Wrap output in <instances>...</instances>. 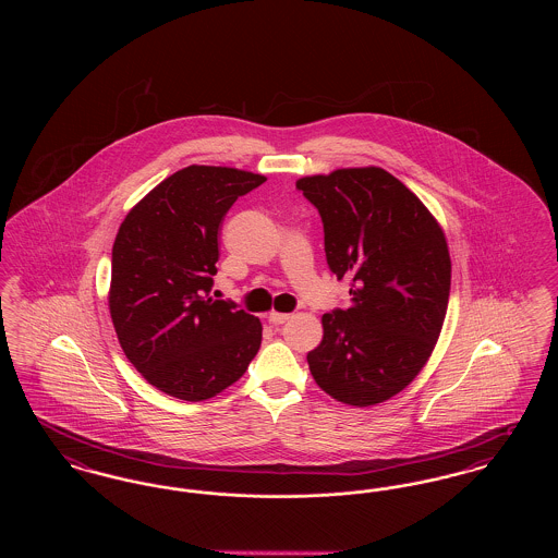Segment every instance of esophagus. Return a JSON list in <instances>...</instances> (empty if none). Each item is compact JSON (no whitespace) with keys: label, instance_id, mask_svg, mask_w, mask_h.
<instances>
[{"label":"esophagus","instance_id":"1","mask_svg":"<svg viewBox=\"0 0 558 558\" xmlns=\"http://www.w3.org/2000/svg\"><path fill=\"white\" fill-rule=\"evenodd\" d=\"M289 318H291V314H278V312H271V314L267 316L269 324H274V326H280V324H284Z\"/></svg>","mask_w":558,"mask_h":558}]
</instances>
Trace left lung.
<instances>
[{
	"label": "left lung",
	"mask_w": 558,
	"mask_h": 558,
	"mask_svg": "<svg viewBox=\"0 0 558 558\" xmlns=\"http://www.w3.org/2000/svg\"><path fill=\"white\" fill-rule=\"evenodd\" d=\"M296 187L322 217L330 271L351 284L349 307L322 316V343L307 353L312 376L349 405L393 398L423 371L446 319L444 230L380 167L301 178Z\"/></svg>",
	"instance_id": "1"
}]
</instances>
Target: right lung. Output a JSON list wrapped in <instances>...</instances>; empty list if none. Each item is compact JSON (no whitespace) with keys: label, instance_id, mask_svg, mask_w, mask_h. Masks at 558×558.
I'll return each mask as SVG.
<instances>
[{"label":"right lung","instance_id":"right-lung-1","mask_svg":"<svg viewBox=\"0 0 558 558\" xmlns=\"http://www.w3.org/2000/svg\"><path fill=\"white\" fill-rule=\"evenodd\" d=\"M264 182L251 171L190 165L150 190L117 232L110 318L135 371L171 398H215L259 351V318L209 292L223 215Z\"/></svg>","mask_w":558,"mask_h":558}]
</instances>
